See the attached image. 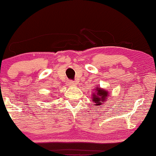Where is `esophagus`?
<instances>
[{"instance_id": "esophagus-1", "label": "esophagus", "mask_w": 156, "mask_h": 156, "mask_svg": "<svg viewBox=\"0 0 156 156\" xmlns=\"http://www.w3.org/2000/svg\"><path fill=\"white\" fill-rule=\"evenodd\" d=\"M68 86H70V87H72V86H74V81H69L68 82Z\"/></svg>"}]
</instances>
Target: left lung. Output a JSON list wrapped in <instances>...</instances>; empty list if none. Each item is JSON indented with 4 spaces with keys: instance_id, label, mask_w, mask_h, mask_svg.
<instances>
[{
    "instance_id": "left-lung-1",
    "label": "left lung",
    "mask_w": 156,
    "mask_h": 156,
    "mask_svg": "<svg viewBox=\"0 0 156 156\" xmlns=\"http://www.w3.org/2000/svg\"><path fill=\"white\" fill-rule=\"evenodd\" d=\"M109 94L108 93L106 90L101 89L99 86H98V87L95 89V93H93V102L94 103H95V105L98 106L103 103H105V102L107 101V98L108 97Z\"/></svg>"
}]
</instances>
